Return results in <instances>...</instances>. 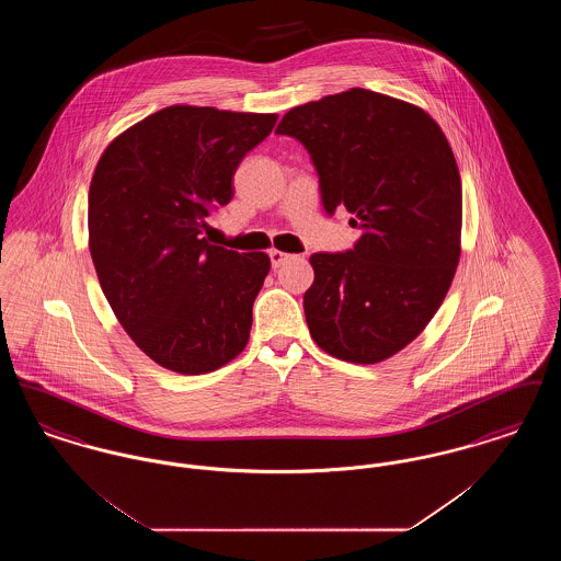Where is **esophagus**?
Masks as SVG:
<instances>
[{
	"instance_id": "34e87169",
	"label": "esophagus",
	"mask_w": 561,
	"mask_h": 561,
	"mask_svg": "<svg viewBox=\"0 0 561 561\" xmlns=\"http://www.w3.org/2000/svg\"><path fill=\"white\" fill-rule=\"evenodd\" d=\"M268 259H271V267L277 268L282 267V265L290 259V254H286V252H282V250H271V252H268Z\"/></svg>"
}]
</instances>
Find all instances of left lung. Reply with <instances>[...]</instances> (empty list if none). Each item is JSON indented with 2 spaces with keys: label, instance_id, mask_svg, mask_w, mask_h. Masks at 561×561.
<instances>
[{
  "label": "left lung",
  "instance_id": "1",
  "mask_svg": "<svg viewBox=\"0 0 561 561\" xmlns=\"http://www.w3.org/2000/svg\"><path fill=\"white\" fill-rule=\"evenodd\" d=\"M320 176L323 210L353 214L347 252H316L305 318L318 347L376 364L412 343L453 284L462 187L453 149L423 108L364 88L282 117Z\"/></svg>",
  "mask_w": 561,
  "mask_h": 561
}]
</instances>
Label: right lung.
I'll return each instance as SVG.
<instances>
[{"mask_svg":"<svg viewBox=\"0 0 561 561\" xmlns=\"http://www.w3.org/2000/svg\"><path fill=\"white\" fill-rule=\"evenodd\" d=\"M275 122V113L174 105L119 134L96 163L92 263L115 318L168 370L213 373L248 345L271 261L213 245L202 229L231 202L238 165Z\"/></svg>","mask_w":561,"mask_h":561,"instance_id":"1","label":"right lung"}]
</instances>
